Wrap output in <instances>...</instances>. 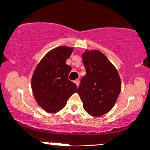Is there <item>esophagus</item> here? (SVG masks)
Listing matches in <instances>:
<instances>
[{
  "label": "esophagus",
  "mask_w": 150,
  "mask_h": 150,
  "mask_svg": "<svg viewBox=\"0 0 150 150\" xmlns=\"http://www.w3.org/2000/svg\"><path fill=\"white\" fill-rule=\"evenodd\" d=\"M74 83H75L76 85H77V86H79V79H76L74 81Z\"/></svg>",
  "instance_id": "obj_1"
}]
</instances>
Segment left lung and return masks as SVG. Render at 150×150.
Wrapping results in <instances>:
<instances>
[{
	"label": "left lung",
	"mask_w": 150,
	"mask_h": 150,
	"mask_svg": "<svg viewBox=\"0 0 150 150\" xmlns=\"http://www.w3.org/2000/svg\"><path fill=\"white\" fill-rule=\"evenodd\" d=\"M83 61L86 75L81 79L77 93L85 111L93 116H100L115 105L121 91L120 76L99 51H86Z\"/></svg>",
	"instance_id": "8db88e82"
}]
</instances>
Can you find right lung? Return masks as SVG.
<instances>
[{
  "label": "right lung",
  "mask_w": 150,
  "mask_h": 150,
  "mask_svg": "<svg viewBox=\"0 0 150 150\" xmlns=\"http://www.w3.org/2000/svg\"><path fill=\"white\" fill-rule=\"evenodd\" d=\"M73 48L59 46L42 58L34 70L32 89L40 106L47 112L56 113L77 91L76 84L68 79L71 67L66 64Z\"/></svg>",
  "instance_id": "add662e5"
}]
</instances>
